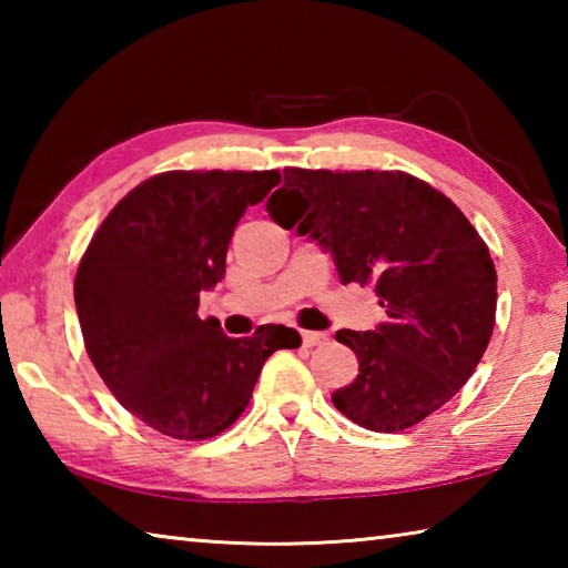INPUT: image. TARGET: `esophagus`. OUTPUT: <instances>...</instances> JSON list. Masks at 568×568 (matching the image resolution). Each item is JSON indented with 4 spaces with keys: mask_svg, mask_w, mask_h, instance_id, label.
Instances as JSON below:
<instances>
[{
    "mask_svg": "<svg viewBox=\"0 0 568 568\" xmlns=\"http://www.w3.org/2000/svg\"><path fill=\"white\" fill-rule=\"evenodd\" d=\"M328 341V333H318V331H303V345L313 348V345H323Z\"/></svg>",
    "mask_w": 568,
    "mask_h": 568,
    "instance_id": "obj_1",
    "label": "esophagus"
}]
</instances>
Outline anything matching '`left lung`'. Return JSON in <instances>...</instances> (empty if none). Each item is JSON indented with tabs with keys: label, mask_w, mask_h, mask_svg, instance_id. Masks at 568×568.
Returning <instances> with one entry per match:
<instances>
[{
	"label": "left lung",
	"mask_w": 568,
	"mask_h": 568,
	"mask_svg": "<svg viewBox=\"0 0 568 568\" xmlns=\"http://www.w3.org/2000/svg\"><path fill=\"white\" fill-rule=\"evenodd\" d=\"M267 213L333 255L345 283H376L388 321L338 331L358 376L333 406L363 428L416 426L456 396L491 341L496 267L450 200L406 172L283 170Z\"/></svg>",
	"instance_id": "8db88e82"
}]
</instances>
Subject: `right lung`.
<instances>
[{
    "instance_id": "1",
    "label": "right lung",
    "mask_w": 568,
    "mask_h": 568,
    "mask_svg": "<svg viewBox=\"0 0 568 568\" xmlns=\"http://www.w3.org/2000/svg\"><path fill=\"white\" fill-rule=\"evenodd\" d=\"M281 172L172 170L128 192L104 217L74 277V305L94 368L132 416L180 440L233 426L263 363L301 335L263 325L230 338L200 321V293L225 277L230 237Z\"/></svg>"
}]
</instances>
